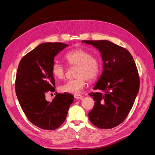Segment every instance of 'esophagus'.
<instances>
[{"mask_svg": "<svg viewBox=\"0 0 155 155\" xmlns=\"http://www.w3.org/2000/svg\"><path fill=\"white\" fill-rule=\"evenodd\" d=\"M74 97L76 98V99H81V98L83 97V96L80 95V94H75L74 95Z\"/></svg>", "mask_w": 155, "mask_h": 155, "instance_id": "34e87169", "label": "esophagus"}]
</instances>
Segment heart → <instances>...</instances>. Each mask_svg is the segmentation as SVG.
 Wrapping results in <instances>:
<instances>
[{"label":"heart","mask_w":155,"mask_h":155,"mask_svg":"<svg viewBox=\"0 0 155 155\" xmlns=\"http://www.w3.org/2000/svg\"><path fill=\"white\" fill-rule=\"evenodd\" d=\"M64 60L70 67H77L75 76L77 78L70 79L61 85L59 91L62 92L79 94L87 85L88 81H92L99 76L101 65L99 59L86 50L76 48L64 55ZM53 76L57 79L64 78L66 69L58 61L53 63L51 68Z\"/></svg>","instance_id":"1"}]
</instances>
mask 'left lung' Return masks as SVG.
<instances>
[{
    "mask_svg": "<svg viewBox=\"0 0 155 155\" xmlns=\"http://www.w3.org/2000/svg\"><path fill=\"white\" fill-rule=\"evenodd\" d=\"M100 50L103 72L89 94L94 102L88 113L91 123L100 129H112L128 116L140 88V78L132 55L125 48L109 41H85Z\"/></svg>",
    "mask_w": 155,
    "mask_h": 155,
    "instance_id": "obj_1",
    "label": "left lung"
}]
</instances>
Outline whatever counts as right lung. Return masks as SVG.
<instances>
[{
	"label": "right lung",
	"mask_w": 155,
	"mask_h": 155,
	"mask_svg": "<svg viewBox=\"0 0 155 155\" xmlns=\"http://www.w3.org/2000/svg\"><path fill=\"white\" fill-rule=\"evenodd\" d=\"M68 45L61 43H45L37 46L22 58L15 79L18 102L31 124L45 130H55L66 119L74 101L70 94L56 93L52 101L46 94L54 92L55 79L51 68L54 58Z\"/></svg>",
	"instance_id": "obj_1"
}]
</instances>
